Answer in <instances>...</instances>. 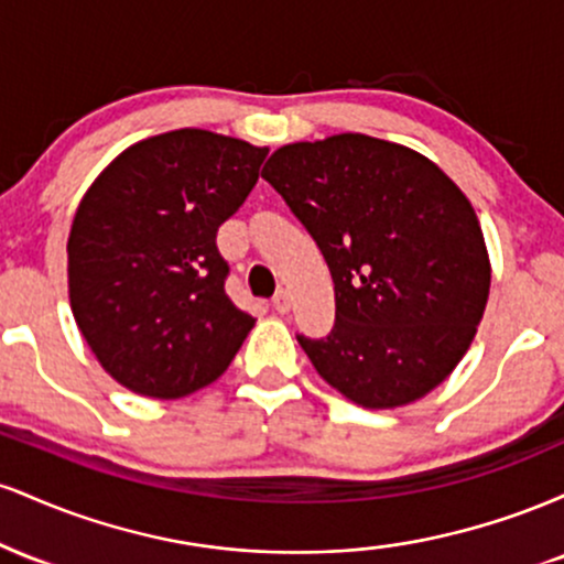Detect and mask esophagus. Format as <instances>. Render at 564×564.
Here are the masks:
<instances>
[{"label": "esophagus", "mask_w": 564, "mask_h": 564, "mask_svg": "<svg viewBox=\"0 0 564 564\" xmlns=\"http://www.w3.org/2000/svg\"><path fill=\"white\" fill-rule=\"evenodd\" d=\"M273 310H275V313H281V315L289 313V310H291V294H289V291H278V294L273 296Z\"/></svg>", "instance_id": "1"}]
</instances>
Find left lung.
<instances>
[{
    "mask_svg": "<svg viewBox=\"0 0 564 564\" xmlns=\"http://www.w3.org/2000/svg\"><path fill=\"white\" fill-rule=\"evenodd\" d=\"M262 177L332 270V334L296 336L321 379L373 411L443 384L490 291L480 219L462 187L422 153L360 132L278 148Z\"/></svg>",
    "mask_w": 564,
    "mask_h": 564,
    "instance_id": "8db88e82",
    "label": "left lung"
}]
</instances>
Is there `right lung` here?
<instances>
[{
	"label": "right lung",
	"instance_id": "right-lung-1",
	"mask_svg": "<svg viewBox=\"0 0 564 564\" xmlns=\"http://www.w3.org/2000/svg\"><path fill=\"white\" fill-rule=\"evenodd\" d=\"M268 148L209 132L153 134L106 166L68 236V300L97 364L142 398L212 384L254 328L225 294L217 230Z\"/></svg>",
	"mask_w": 564,
	"mask_h": 564
}]
</instances>
